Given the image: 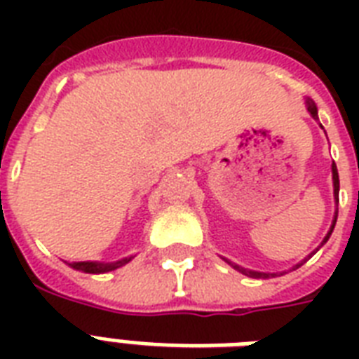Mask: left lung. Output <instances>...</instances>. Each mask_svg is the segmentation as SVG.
<instances>
[{
    "instance_id": "8db88e82",
    "label": "left lung",
    "mask_w": 359,
    "mask_h": 359,
    "mask_svg": "<svg viewBox=\"0 0 359 359\" xmlns=\"http://www.w3.org/2000/svg\"><path fill=\"white\" fill-rule=\"evenodd\" d=\"M306 104H307V111H309V114H311V117L313 119H318V115H317V106H315V102H313V100H309V98H307L306 100ZM332 175H334V197H335V203H339V173H337V168H335V163H332ZM335 222H337V212H335V218H334V224H332V227H330V231H328V235L324 236V240H323V244H326V242H328V238H330V235H332V231H334V227H335ZM320 244V245H323ZM320 245H318V248H320ZM318 248L315 251H313L311 255H315V253H317L318 251ZM309 255V257H311ZM309 257H307V259H309ZM306 259V261H307ZM225 262H229L231 266L235 268V270H238L240 273H244V276H248V278H255V279H266V278H276V276H283L285 272H276V273H266V272H255V270H248V268H242V266H238V264H235V262H231V261H227V259H224ZM306 261H302V262H298V264H296L294 268H292V270H296V268H300L302 264H304V262Z\"/></svg>"
}]
</instances>
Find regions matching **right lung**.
<instances>
[{"label":"right lung","mask_w":359,"mask_h":359,"mask_svg":"<svg viewBox=\"0 0 359 359\" xmlns=\"http://www.w3.org/2000/svg\"><path fill=\"white\" fill-rule=\"evenodd\" d=\"M128 261H132V257H126V259H121V261L115 262H69L70 266L76 268V270H81L86 273H104V272H111L115 268L123 266Z\"/></svg>","instance_id":"obj_1"}]
</instances>
